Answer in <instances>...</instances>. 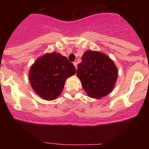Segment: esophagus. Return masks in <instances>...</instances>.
<instances>
[{"instance_id":"1","label":"esophagus","mask_w":149,"mask_h":149,"mask_svg":"<svg viewBox=\"0 0 149 149\" xmlns=\"http://www.w3.org/2000/svg\"><path fill=\"white\" fill-rule=\"evenodd\" d=\"M77 64H78V63H77L76 61H74V62H73V65H74L75 68H76V69H77V68H78V67H77Z\"/></svg>"}]
</instances>
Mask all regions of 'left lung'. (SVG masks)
Here are the masks:
<instances>
[{
    "instance_id": "obj_1",
    "label": "left lung",
    "mask_w": 149,
    "mask_h": 149,
    "mask_svg": "<svg viewBox=\"0 0 149 149\" xmlns=\"http://www.w3.org/2000/svg\"><path fill=\"white\" fill-rule=\"evenodd\" d=\"M76 75L87 95L91 98L100 99L114 88L118 71L115 63L107 54L88 50L82 56Z\"/></svg>"
}]
</instances>
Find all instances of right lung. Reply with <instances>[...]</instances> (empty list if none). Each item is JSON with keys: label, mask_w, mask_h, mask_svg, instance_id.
I'll use <instances>...</instances> for the list:
<instances>
[{"label": "right lung", "mask_w": 149, "mask_h": 149, "mask_svg": "<svg viewBox=\"0 0 149 149\" xmlns=\"http://www.w3.org/2000/svg\"><path fill=\"white\" fill-rule=\"evenodd\" d=\"M76 72L75 66L60 53H47L31 66L29 78L31 88L40 98L56 100L61 95L66 79Z\"/></svg>", "instance_id": "obj_1"}]
</instances>
